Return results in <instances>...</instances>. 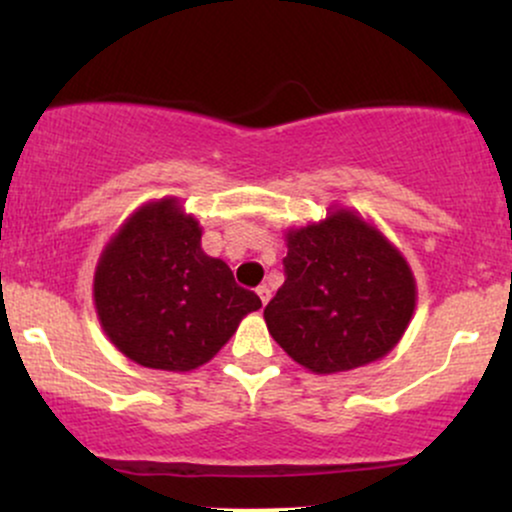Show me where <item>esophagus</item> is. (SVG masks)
I'll list each match as a JSON object with an SVG mask.
<instances>
[{
	"mask_svg": "<svg viewBox=\"0 0 512 512\" xmlns=\"http://www.w3.org/2000/svg\"><path fill=\"white\" fill-rule=\"evenodd\" d=\"M257 296H260L262 305H267L269 303V296H272V291H269L267 286H260V289H257Z\"/></svg>",
	"mask_w": 512,
	"mask_h": 512,
	"instance_id": "obj_1",
	"label": "esophagus"
}]
</instances>
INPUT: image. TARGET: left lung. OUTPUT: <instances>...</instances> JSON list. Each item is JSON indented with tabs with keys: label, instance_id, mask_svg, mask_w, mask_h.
Listing matches in <instances>:
<instances>
[{
	"label": "left lung",
	"instance_id": "1",
	"mask_svg": "<svg viewBox=\"0 0 512 512\" xmlns=\"http://www.w3.org/2000/svg\"><path fill=\"white\" fill-rule=\"evenodd\" d=\"M286 281L264 308L274 342L310 373L332 375L380 361L416 308L409 262L354 209L332 207L286 231Z\"/></svg>",
	"mask_w": 512,
	"mask_h": 512
}]
</instances>
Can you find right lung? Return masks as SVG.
Returning a JSON list of instances; mask_svg holds the SVG:
<instances>
[{
  "label": "right lung",
  "instance_id": "obj_1",
  "mask_svg": "<svg viewBox=\"0 0 512 512\" xmlns=\"http://www.w3.org/2000/svg\"><path fill=\"white\" fill-rule=\"evenodd\" d=\"M93 303L120 354L170 373L204 366L262 308L202 250V226L178 197L142 204L117 228L98 257Z\"/></svg>",
  "mask_w": 512,
  "mask_h": 512
}]
</instances>
